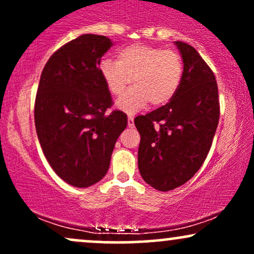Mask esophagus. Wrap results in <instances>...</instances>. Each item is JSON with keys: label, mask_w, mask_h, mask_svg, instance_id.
Segmentation results:
<instances>
[{"label": "esophagus", "mask_w": 254, "mask_h": 254, "mask_svg": "<svg viewBox=\"0 0 254 254\" xmlns=\"http://www.w3.org/2000/svg\"><path fill=\"white\" fill-rule=\"evenodd\" d=\"M127 127H135V123H133V117H132V116H129V117H127Z\"/></svg>", "instance_id": "obj_1"}]
</instances>
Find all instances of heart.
Returning <instances> with one entry per match:
<instances>
[{"mask_svg": "<svg viewBox=\"0 0 254 254\" xmlns=\"http://www.w3.org/2000/svg\"><path fill=\"white\" fill-rule=\"evenodd\" d=\"M99 71L112 95H121L132 78L133 87L117 100V107L135 113L148 104L160 107L168 104L179 89L183 62L177 52L136 44L122 49L117 61L103 58Z\"/></svg>", "mask_w": 254, "mask_h": 254, "instance_id": "b5f03b06", "label": "heart"}]
</instances>
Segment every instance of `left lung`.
I'll return each instance as SVG.
<instances>
[{
    "label": "left lung",
    "mask_w": 254,
    "mask_h": 254,
    "mask_svg": "<svg viewBox=\"0 0 254 254\" xmlns=\"http://www.w3.org/2000/svg\"><path fill=\"white\" fill-rule=\"evenodd\" d=\"M174 44L184 64L177 94L165 106L135 118L141 135L139 173L159 191L174 190L196 174L210 150L220 118L214 72L196 49Z\"/></svg>",
    "instance_id": "obj_1"
}]
</instances>
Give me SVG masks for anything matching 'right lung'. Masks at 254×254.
Wrapping results in <instances>:
<instances>
[{
	"label": "right lung",
	"instance_id": "right-lung-1",
	"mask_svg": "<svg viewBox=\"0 0 254 254\" xmlns=\"http://www.w3.org/2000/svg\"><path fill=\"white\" fill-rule=\"evenodd\" d=\"M112 45L105 36L82 34L55 52L40 76L34 105L38 139L55 173L75 188L106 176L127 125L122 111L106 113L112 98L99 63Z\"/></svg>",
	"mask_w": 254,
	"mask_h": 254
}]
</instances>
